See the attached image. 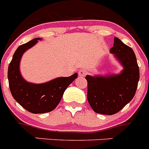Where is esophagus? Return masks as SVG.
<instances>
[{
    "label": "esophagus",
    "mask_w": 149,
    "mask_h": 149,
    "mask_svg": "<svg viewBox=\"0 0 149 149\" xmlns=\"http://www.w3.org/2000/svg\"><path fill=\"white\" fill-rule=\"evenodd\" d=\"M86 73H87V72H86V71L85 70V69H81V70L78 71V75L80 76V77H85Z\"/></svg>",
    "instance_id": "obj_1"
}]
</instances>
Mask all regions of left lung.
Returning <instances> with one entry per match:
<instances>
[{"label": "left lung", "mask_w": 149, "mask_h": 149, "mask_svg": "<svg viewBox=\"0 0 149 149\" xmlns=\"http://www.w3.org/2000/svg\"><path fill=\"white\" fill-rule=\"evenodd\" d=\"M110 52L123 69L117 74L86 75L87 100L95 113L113 115L120 111L134 98L137 89L139 71L132 48L114 37Z\"/></svg>", "instance_id": "1"}]
</instances>
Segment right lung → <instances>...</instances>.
Segmentation results:
<instances>
[{
    "label": "right lung",
    "mask_w": 149,
    "mask_h": 149,
    "mask_svg": "<svg viewBox=\"0 0 149 149\" xmlns=\"http://www.w3.org/2000/svg\"><path fill=\"white\" fill-rule=\"evenodd\" d=\"M41 39H33L19 46L8 67V80L12 95L25 110L35 114L54 110L66 88L77 77V74L74 73L70 77H56L43 84L30 83L24 79L20 72L22 55Z\"/></svg>",
    "instance_id": "add662e5"
}]
</instances>
